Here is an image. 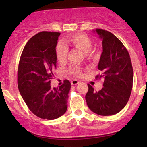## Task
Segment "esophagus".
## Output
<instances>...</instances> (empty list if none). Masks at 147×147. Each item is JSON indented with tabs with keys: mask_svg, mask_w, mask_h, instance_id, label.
<instances>
[{
	"mask_svg": "<svg viewBox=\"0 0 147 147\" xmlns=\"http://www.w3.org/2000/svg\"><path fill=\"white\" fill-rule=\"evenodd\" d=\"M80 83V82L78 81V80H72L71 81V85H73V86H74V85H77L78 84H79Z\"/></svg>",
	"mask_w": 147,
	"mask_h": 147,
	"instance_id": "34e87169",
	"label": "esophagus"
}]
</instances>
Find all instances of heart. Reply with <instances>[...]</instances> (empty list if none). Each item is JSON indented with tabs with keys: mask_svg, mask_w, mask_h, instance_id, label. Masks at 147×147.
Segmentation results:
<instances>
[{
	"mask_svg": "<svg viewBox=\"0 0 147 147\" xmlns=\"http://www.w3.org/2000/svg\"><path fill=\"white\" fill-rule=\"evenodd\" d=\"M66 42L69 45L75 47L78 49L82 50L86 53L87 56L92 55L91 49L92 48V42L89 37L85 34L78 33L69 36L66 40ZM68 50L67 47L63 43H59L56 47V57L59 61H65L67 57ZM71 73L76 76H80L81 74L82 69L78 66H73L70 69Z\"/></svg>",
	"mask_w": 147,
	"mask_h": 147,
	"instance_id": "obj_1",
	"label": "heart"
}]
</instances>
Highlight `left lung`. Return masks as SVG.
<instances>
[{
  "mask_svg": "<svg viewBox=\"0 0 147 147\" xmlns=\"http://www.w3.org/2000/svg\"><path fill=\"white\" fill-rule=\"evenodd\" d=\"M102 39V51L96 79L103 78L104 87L96 91L89 84L86 101L94 113L111 116L123 109L129 100L133 83V69L129 53L123 43L112 33L96 29Z\"/></svg>",
  "mask_w": 147,
  "mask_h": 147,
  "instance_id": "left-lung-1",
  "label": "left lung"
}]
</instances>
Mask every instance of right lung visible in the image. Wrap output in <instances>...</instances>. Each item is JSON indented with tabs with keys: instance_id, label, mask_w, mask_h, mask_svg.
I'll return each mask as SVG.
<instances>
[{
	"instance_id": "right-lung-1",
	"label": "right lung",
	"mask_w": 147,
	"mask_h": 147,
	"mask_svg": "<svg viewBox=\"0 0 147 147\" xmlns=\"http://www.w3.org/2000/svg\"><path fill=\"white\" fill-rule=\"evenodd\" d=\"M58 32L42 31L32 37L20 57L17 83L20 94L29 109L38 117L54 120L65 113L71 88L65 80L59 88H51L56 68L55 47Z\"/></svg>"
}]
</instances>
